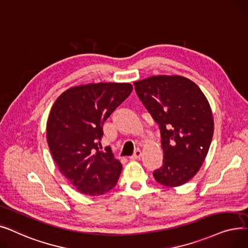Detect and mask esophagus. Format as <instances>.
Returning <instances> with one entry per match:
<instances>
[{
  "label": "esophagus",
  "instance_id": "34e87169",
  "mask_svg": "<svg viewBox=\"0 0 248 248\" xmlns=\"http://www.w3.org/2000/svg\"><path fill=\"white\" fill-rule=\"evenodd\" d=\"M141 155H142V152H141V150L137 149V150H135V152L129 158L132 159V160H135V159H139L141 157Z\"/></svg>",
  "mask_w": 248,
  "mask_h": 248
}]
</instances>
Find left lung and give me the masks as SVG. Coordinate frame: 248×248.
I'll list each match as a JSON object with an SVG mask.
<instances>
[{"mask_svg": "<svg viewBox=\"0 0 248 248\" xmlns=\"http://www.w3.org/2000/svg\"><path fill=\"white\" fill-rule=\"evenodd\" d=\"M134 86L160 130L163 164L153 176L162 186H182L198 172L209 151L214 132L210 104L194 81L181 76H153Z\"/></svg>", "mask_w": 248, "mask_h": 248, "instance_id": "1", "label": "left lung"}]
</instances>
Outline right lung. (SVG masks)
Wrapping results in <instances>:
<instances>
[{
    "instance_id": "add662e5",
    "label": "right lung",
    "mask_w": 248,
    "mask_h": 248,
    "mask_svg": "<svg viewBox=\"0 0 248 248\" xmlns=\"http://www.w3.org/2000/svg\"><path fill=\"white\" fill-rule=\"evenodd\" d=\"M132 90L128 82L81 85L54 102L47 120V143L58 170L79 193L100 196L116 186L122 164L109 146L101 150L103 125Z\"/></svg>"
}]
</instances>
